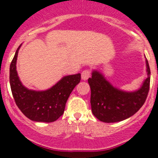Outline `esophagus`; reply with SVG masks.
I'll list each match as a JSON object with an SVG mask.
<instances>
[{
    "label": "esophagus",
    "instance_id": "esophagus-1",
    "mask_svg": "<svg viewBox=\"0 0 158 158\" xmlns=\"http://www.w3.org/2000/svg\"><path fill=\"white\" fill-rule=\"evenodd\" d=\"M91 77V71L89 69H85L81 73V79L84 81L88 80Z\"/></svg>",
    "mask_w": 158,
    "mask_h": 158
}]
</instances>
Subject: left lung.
Returning a JSON list of instances; mask_svg holds the SVG:
<instances>
[{"mask_svg":"<svg viewBox=\"0 0 158 158\" xmlns=\"http://www.w3.org/2000/svg\"><path fill=\"white\" fill-rule=\"evenodd\" d=\"M147 77L138 90L127 92L117 89L98 70H93L89 78L91 89L93 114L104 123H116L127 119L140 109L147 97L150 82V69L146 59Z\"/></svg>","mask_w":158,"mask_h":158,"instance_id":"left-lung-1","label":"left lung"}]
</instances>
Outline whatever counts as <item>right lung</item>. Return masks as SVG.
<instances>
[{
	"label": "right lung",
	"instance_id": "right-lung-1",
	"mask_svg": "<svg viewBox=\"0 0 158 158\" xmlns=\"http://www.w3.org/2000/svg\"><path fill=\"white\" fill-rule=\"evenodd\" d=\"M21 45L16 51L10 65L9 81L16 105L32 121L51 123L62 116L73 89L81 81V73L65 76L54 86L44 91L28 89L19 80L16 60Z\"/></svg>",
	"mask_w": 158,
	"mask_h": 158
}]
</instances>
